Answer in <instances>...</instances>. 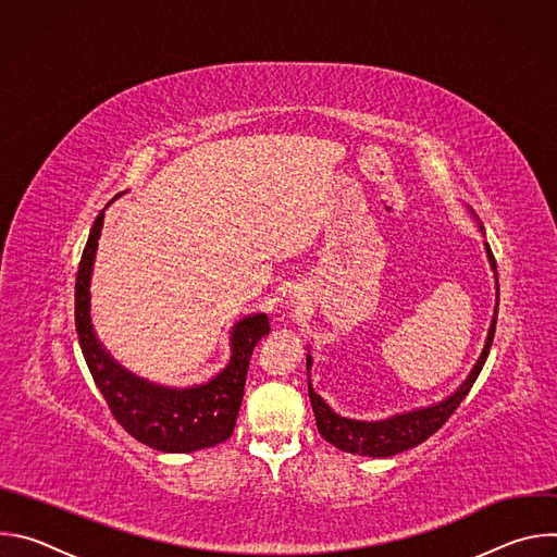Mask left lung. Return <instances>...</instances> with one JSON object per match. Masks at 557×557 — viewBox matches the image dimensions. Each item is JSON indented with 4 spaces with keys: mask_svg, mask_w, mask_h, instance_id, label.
Segmentation results:
<instances>
[{
    "mask_svg": "<svg viewBox=\"0 0 557 557\" xmlns=\"http://www.w3.org/2000/svg\"><path fill=\"white\" fill-rule=\"evenodd\" d=\"M487 249V258L490 264L496 273V284H498V271H496V260L492 253V247L485 245ZM496 320H498V304L494 310V320L490 326V335L485 342V348L475 361L473 370L469 372V376L462 381V385L447 396L445 401L434 404L430 408H419L414 412H404V414H394L385 421H355V419H346L335 414L326 401L317 394L308 381V396L312 404V412H314V421H317V430L320 434L333 443L335 447H339L342 451H350V454H359V456H372V458H387L394 454H401L410 447L421 445L423 441H428L436 430L443 428V423L456 412V408L460 406V401L467 396V392L471 389L473 381L479 379L492 342H494V333H496ZM306 368L310 370V355L306 357Z\"/></svg>",
    "mask_w": 557,
    "mask_h": 557,
    "instance_id": "left-lung-1",
    "label": "left lung"
}]
</instances>
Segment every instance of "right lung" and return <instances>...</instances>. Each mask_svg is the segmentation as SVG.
I'll return each mask as SVG.
<instances>
[{
    "instance_id": "1",
    "label": "right lung",
    "mask_w": 557,
    "mask_h": 557,
    "mask_svg": "<svg viewBox=\"0 0 557 557\" xmlns=\"http://www.w3.org/2000/svg\"><path fill=\"white\" fill-rule=\"evenodd\" d=\"M101 226L103 211L92 224L88 245L78 262L74 324L86 363L110 412L127 434L158 451L189 454L224 443L240 412L253 348L271 333L267 314H249L233 326L228 366L202 385L185 389L165 387L127 372L99 344L90 322V277Z\"/></svg>"
}]
</instances>
